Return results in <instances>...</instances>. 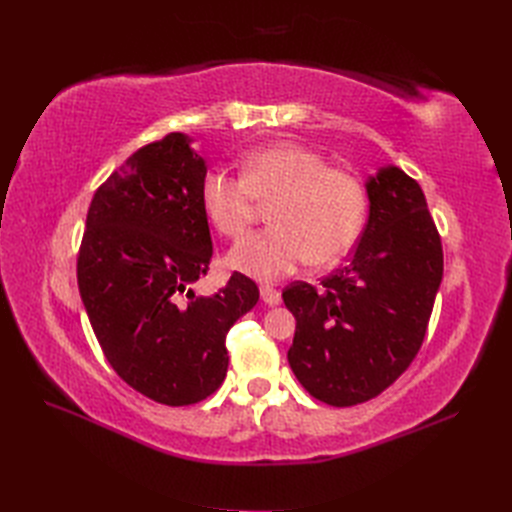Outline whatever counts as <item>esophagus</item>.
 Here are the masks:
<instances>
[{"label":"esophagus","mask_w":512,"mask_h":512,"mask_svg":"<svg viewBox=\"0 0 512 512\" xmlns=\"http://www.w3.org/2000/svg\"><path fill=\"white\" fill-rule=\"evenodd\" d=\"M260 299L265 301V305H269V307H275V305H280V303H282V294L277 292L275 288L262 286V288H260Z\"/></svg>","instance_id":"34e87169"}]
</instances>
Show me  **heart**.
Here are the masks:
<instances>
[{
  "instance_id": "heart-1",
  "label": "heart",
  "mask_w": 512,
  "mask_h": 512,
  "mask_svg": "<svg viewBox=\"0 0 512 512\" xmlns=\"http://www.w3.org/2000/svg\"><path fill=\"white\" fill-rule=\"evenodd\" d=\"M198 198L209 224L228 239L243 237L260 205H271L273 226L228 254L232 271L260 282L282 280L307 260L324 267L342 258L359 239L369 207L359 175L294 143L250 151L241 177L224 168L207 170Z\"/></svg>"
}]
</instances>
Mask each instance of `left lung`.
Masks as SVG:
<instances>
[{
	"label": "left lung",
	"instance_id": "1",
	"mask_svg": "<svg viewBox=\"0 0 512 512\" xmlns=\"http://www.w3.org/2000/svg\"><path fill=\"white\" fill-rule=\"evenodd\" d=\"M369 218L348 267L320 288L284 292L297 318L288 363L303 389L346 408L374 399L421 350L442 282V241L412 177L384 166L367 183Z\"/></svg>",
	"mask_w": 512,
	"mask_h": 512
}]
</instances>
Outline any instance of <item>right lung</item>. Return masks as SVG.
<instances>
[{
	"label": "right lung",
	"instance_id": "obj_1",
	"mask_svg": "<svg viewBox=\"0 0 512 512\" xmlns=\"http://www.w3.org/2000/svg\"><path fill=\"white\" fill-rule=\"evenodd\" d=\"M190 143L170 132L100 185L76 258L81 299L106 361L164 406L198 404L220 389L226 333L258 301V286L241 273L211 297L192 290L209 271L213 245L198 198L207 166Z\"/></svg>",
	"mask_w": 512,
	"mask_h": 512
}]
</instances>
